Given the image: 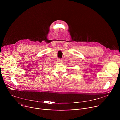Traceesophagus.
Masks as SVG:
<instances>
[{
  "instance_id": "obj_1",
  "label": "esophagus",
  "mask_w": 120,
  "mask_h": 120,
  "mask_svg": "<svg viewBox=\"0 0 120 120\" xmlns=\"http://www.w3.org/2000/svg\"><path fill=\"white\" fill-rule=\"evenodd\" d=\"M62 61V59L61 58H58L57 59V62H61Z\"/></svg>"
}]
</instances>
